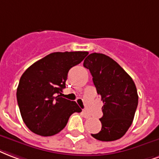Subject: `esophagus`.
Listing matches in <instances>:
<instances>
[{"instance_id": "obj_1", "label": "esophagus", "mask_w": 159, "mask_h": 159, "mask_svg": "<svg viewBox=\"0 0 159 159\" xmlns=\"http://www.w3.org/2000/svg\"><path fill=\"white\" fill-rule=\"evenodd\" d=\"M82 115L84 116V118H89V117H90V116H89V114H88V113L85 111H82Z\"/></svg>"}]
</instances>
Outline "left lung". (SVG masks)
I'll list each match as a JSON object with an SVG mask.
<instances>
[{
	"instance_id": "1",
	"label": "left lung",
	"mask_w": 159,
	"mask_h": 159,
	"mask_svg": "<svg viewBox=\"0 0 159 159\" xmlns=\"http://www.w3.org/2000/svg\"><path fill=\"white\" fill-rule=\"evenodd\" d=\"M84 67L92 75L104 103L101 130L91 136L103 142L117 140L129 129L138 107L134 81L115 60L103 53H90L84 59Z\"/></svg>"
}]
</instances>
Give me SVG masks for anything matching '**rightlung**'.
<instances>
[{
	"label": "right lung",
	"instance_id": "add662e5",
	"mask_svg": "<svg viewBox=\"0 0 159 159\" xmlns=\"http://www.w3.org/2000/svg\"><path fill=\"white\" fill-rule=\"evenodd\" d=\"M88 52H52L35 62L21 75L16 99L22 120L30 131L49 137L61 132L69 118L80 112L75 101L61 97L68 73Z\"/></svg>",
	"mask_w": 159,
	"mask_h": 159
}]
</instances>
